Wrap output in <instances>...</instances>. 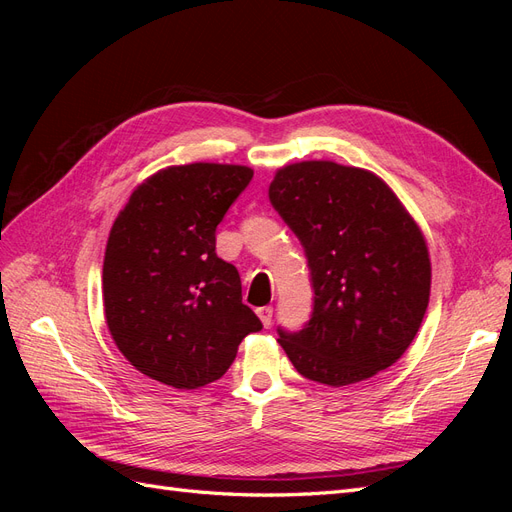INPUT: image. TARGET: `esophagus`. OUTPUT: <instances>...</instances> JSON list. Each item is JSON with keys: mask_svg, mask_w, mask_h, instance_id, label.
Returning <instances> with one entry per match:
<instances>
[{"mask_svg": "<svg viewBox=\"0 0 512 512\" xmlns=\"http://www.w3.org/2000/svg\"><path fill=\"white\" fill-rule=\"evenodd\" d=\"M256 314H258V318L262 320V324H265V327L269 329V327H271V322H273V307H269V305H265V307H258V309H256Z\"/></svg>", "mask_w": 512, "mask_h": 512, "instance_id": "esophagus-1", "label": "esophagus"}]
</instances>
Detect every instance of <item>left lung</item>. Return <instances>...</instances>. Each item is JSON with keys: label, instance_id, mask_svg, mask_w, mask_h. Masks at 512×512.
<instances>
[{"label": "left lung", "instance_id": "1", "mask_svg": "<svg viewBox=\"0 0 512 512\" xmlns=\"http://www.w3.org/2000/svg\"><path fill=\"white\" fill-rule=\"evenodd\" d=\"M269 200L297 235L314 303L299 331L277 327L301 376L346 386L376 376L408 350L429 303L421 230L380 177L335 162L290 164Z\"/></svg>", "mask_w": 512, "mask_h": 512}]
</instances>
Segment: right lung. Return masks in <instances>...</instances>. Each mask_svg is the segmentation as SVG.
Listing matches in <instances>:
<instances>
[{
    "mask_svg": "<svg viewBox=\"0 0 512 512\" xmlns=\"http://www.w3.org/2000/svg\"><path fill=\"white\" fill-rule=\"evenodd\" d=\"M254 170L185 164L160 170L132 192L104 254V314L117 348L175 389L226 374L247 333L262 322L241 301L235 265L215 254V228Z\"/></svg>",
    "mask_w": 512,
    "mask_h": 512,
    "instance_id": "add662e5",
    "label": "right lung"
}]
</instances>
